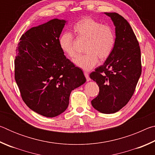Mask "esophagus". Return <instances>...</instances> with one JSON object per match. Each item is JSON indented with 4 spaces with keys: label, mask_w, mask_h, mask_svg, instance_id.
Instances as JSON below:
<instances>
[{
    "label": "esophagus",
    "mask_w": 155,
    "mask_h": 155,
    "mask_svg": "<svg viewBox=\"0 0 155 155\" xmlns=\"http://www.w3.org/2000/svg\"><path fill=\"white\" fill-rule=\"evenodd\" d=\"M84 75H85L86 79H87V81H90V76H89L88 72H84Z\"/></svg>",
    "instance_id": "1"
}]
</instances>
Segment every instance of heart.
<instances>
[{"instance_id": "obj_1", "label": "heart", "mask_w": 155, "mask_h": 155, "mask_svg": "<svg viewBox=\"0 0 155 155\" xmlns=\"http://www.w3.org/2000/svg\"><path fill=\"white\" fill-rule=\"evenodd\" d=\"M72 29L78 38L87 40L85 54L79 56L75 60V64L81 69L88 71L101 61H105L111 56L115 44V34L108 25H103L90 17H85L73 25ZM59 46L61 51L70 58L77 57L73 37L70 32L64 31L59 38Z\"/></svg>"}]
</instances>
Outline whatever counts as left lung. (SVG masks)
<instances>
[{
    "mask_svg": "<svg viewBox=\"0 0 155 155\" xmlns=\"http://www.w3.org/2000/svg\"><path fill=\"white\" fill-rule=\"evenodd\" d=\"M104 14L115 27V44L111 56L90 75L100 90L91 103L97 111L109 114L130 101L141 74V63L139 42L129 23L117 13Z\"/></svg>",
    "mask_w": 155,
    "mask_h": 155,
    "instance_id": "left-lung-1",
    "label": "left lung"
}]
</instances>
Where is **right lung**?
Wrapping results in <instances>:
<instances>
[{"instance_id": "obj_1", "label": "right lung", "mask_w": 155, "mask_h": 155, "mask_svg": "<svg viewBox=\"0 0 155 155\" xmlns=\"http://www.w3.org/2000/svg\"><path fill=\"white\" fill-rule=\"evenodd\" d=\"M65 23L55 18L32 27L21 37L16 49L15 79L23 101L47 117L64 112L71 91L86 81L82 70L59 48Z\"/></svg>"}]
</instances>
